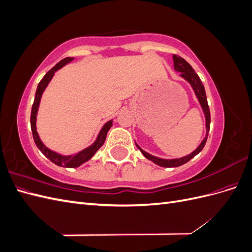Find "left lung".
<instances>
[{
    "label": "left lung",
    "instance_id": "left-lung-1",
    "mask_svg": "<svg viewBox=\"0 0 252 252\" xmlns=\"http://www.w3.org/2000/svg\"><path fill=\"white\" fill-rule=\"evenodd\" d=\"M173 67L174 70L181 72V78L184 79L186 82H188L190 84V86L193 89L194 94L199 101L201 107L203 109L204 116H205V121H206V135L205 138L203 139V141L201 142V144L199 146L196 147V149H194L191 154H189L185 157L182 158H162L158 157H155L148 152H146L145 150H143L138 144L135 143L136 147H138L141 152L143 154V156L148 158L149 161L154 162L155 164L161 166V167H179L181 165H184L185 163H187L188 161H190L192 158H194L196 155H199L200 152L202 151V149L204 148L206 141H207V136H208V132L210 129V111H209V107H208V103H207V97H206V93H205V88L204 85L202 84V81L200 80L199 75L195 73V71L193 70V68L190 66V64L186 61L181 58L173 55Z\"/></svg>",
    "mask_w": 252,
    "mask_h": 252
}]
</instances>
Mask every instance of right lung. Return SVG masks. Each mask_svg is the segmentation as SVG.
I'll use <instances>...</instances> for the list:
<instances>
[{"label": "right lung", "instance_id": "obj_1", "mask_svg": "<svg viewBox=\"0 0 252 252\" xmlns=\"http://www.w3.org/2000/svg\"><path fill=\"white\" fill-rule=\"evenodd\" d=\"M71 61H73V58H65L64 60L60 61L55 67H52L51 69L44 75V78L41 80L39 85H37V88L35 91V96H34V102L32 108V116H30V125H32V131L33 140L36 147L39 148L42 154L47 158H49L53 164H56L60 167H67V168H75V167H79L82 164L89 161V159L94 156L95 152L102 147V145L106 140V135H107V132L109 131V129L112 126V120L106 122L104 126L101 128L100 132H98L95 141L91 144L89 147H86L85 149H83L77 152V154L70 155V156H63L49 149L48 147L45 146L44 143L40 139V135L36 131V116H37V111H39V106H40L43 93L48 86V84L50 83L55 73L59 69H61V68L67 65L68 63H70Z\"/></svg>", "mask_w": 252, "mask_h": 252}]
</instances>
